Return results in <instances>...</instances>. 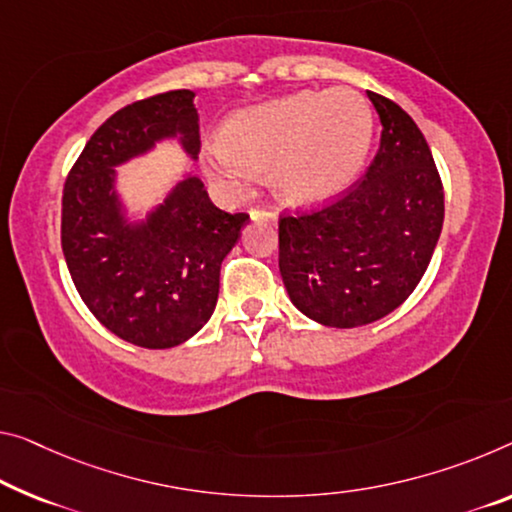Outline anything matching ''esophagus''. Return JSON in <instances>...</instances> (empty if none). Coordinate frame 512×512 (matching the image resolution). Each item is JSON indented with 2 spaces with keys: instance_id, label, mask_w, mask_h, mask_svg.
<instances>
[{
  "instance_id": "1",
  "label": "esophagus",
  "mask_w": 512,
  "mask_h": 512,
  "mask_svg": "<svg viewBox=\"0 0 512 512\" xmlns=\"http://www.w3.org/2000/svg\"><path fill=\"white\" fill-rule=\"evenodd\" d=\"M249 215H251V219H254V222H270V224H277V210L256 206V208L249 210Z\"/></svg>"
}]
</instances>
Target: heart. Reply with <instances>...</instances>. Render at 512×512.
Wrapping results in <instances>:
<instances>
[{
    "label": "heart",
    "mask_w": 512,
    "mask_h": 512,
    "mask_svg": "<svg viewBox=\"0 0 512 512\" xmlns=\"http://www.w3.org/2000/svg\"><path fill=\"white\" fill-rule=\"evenodd\" d=\"M373 130V109L359 91H300L233 114L224 146L212 151V169L235 185L272 169V187L283 201L316 206L352 185Z\"/></svg>",
    "instance_id": "1"
}]
</instances>
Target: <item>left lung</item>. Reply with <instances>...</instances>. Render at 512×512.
I'll use <instances>...</instances> for the list:
<instances>
[{"label": "left lung", "mask_w": 512, "mask_h": 512, "mask_svg": "<svg viewBox=\"0 0 512 512\" xmlns=\"http://www.w3.org/2000/svg\"><path fill=\"white\" fill-rule=\"evenodd\" d=\"M382 123L366 174L322 208L279 215L290 300L327 327H361L412 295L444 224V185L412 116L368 91Z\"/></svg>", "instance_id": "8db88e82"}]
</instances>
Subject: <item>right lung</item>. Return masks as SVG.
<instances>
[{"label": "right lung", "instance_id": "1", "mask_svg": "<svg viewBox=\"0 0 512 512\" xmlns=\"http://www.w3.org/2000/svg\"><path fill=\"white\" fill-rule=\"evenodd\" d=\"M194 91L132 102L93 132L61 196V247L77 293L109 332L139 348H174L212 316L219 270L247 212H224L199 178L180 183L144 226H125L112 194L116 164L180 132L199 153Z\"/></svg>", "mask_w": 512, "mask_h": 512}]
</instances>
